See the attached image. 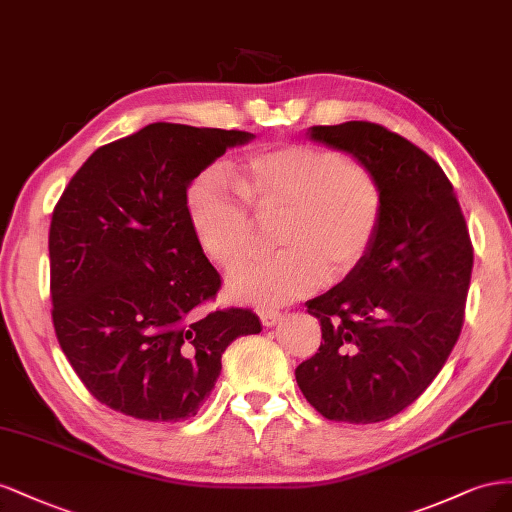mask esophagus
<instances>
[{"label":"esophagus","instance_id":"obj_1","mask_svg":"<svg viewBox=\"0 0 512 512\" xmlns=\"http://www.w3.org/2000/svg\"><path fill=\"white\" fill-rule=\"evenodd\" d=\"M259 317H261V324H264L266 328H272V326H276V324H279V321L283 319V315H281L279 311H274V309H266V311H261V313H259Z\"/></svg>","mask_w":512,"mask_h":512}]
</instances>
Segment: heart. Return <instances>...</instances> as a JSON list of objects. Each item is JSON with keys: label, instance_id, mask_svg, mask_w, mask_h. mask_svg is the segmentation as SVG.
Wrapping results in <instances>:
<instances>
[{"label": "heart", "instance_id": "obj_1", "mask_svg": "<svg viewBox=\"0 0 512 512\" xmlns=\"http://www.w3.org/2000/svg\"><path fill=\"white\" fill-rule=\"evenodd\" d=\"M238 190L206 171L188 191V221L212 261L236 268L251 257L255 221L276 227L281 255L253 261L227 276L233 300L279 306L343 279L367 257L384 214V186L358 158L319 145H276L236 165Z\"/></svg>", "mask_w": 512, "mask_h": 512}]
</instances>
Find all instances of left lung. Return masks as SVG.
Segmentation results:
<instances>
[{
	"label": "left lung",
	"instance_id": "8db88e82",
	"mask_svg": "<svg viewBox=\"0 0 512 512\" xmlns=\"http://www.w3.org/2000/svg\"><path fill=\"white\" fill-rule=\"evenodd\" d=\"M306 135L367 163L384 186L367 257L306 302L321 345L296 369L321 416L371 425L403 412L442 371L463 326L472 242L446 173L414 143L371 122L311 126Z\"/></svg>",
	"mask_w": 512,
	"mask_h": 512
}]
</instances>
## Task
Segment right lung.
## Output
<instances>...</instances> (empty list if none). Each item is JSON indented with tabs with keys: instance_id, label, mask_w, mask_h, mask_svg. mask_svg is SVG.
<instances>
[{
	"instance_id": "add662e5",
	"label": "right lung",
	"mask_w": 512,
	"mask_h": 512,
	"mask_svg": "<svg viewBox=\"0 0 512 512\" xmlns=\"http://www.w3.org/2000/svg\"><path fill=\"white\" fill-rule=\"evenodd\" d=\"M244 130L156 122L102 145L70 180L49 229L53 326L94 397L139 420L199 412L227 345L261 332L248 309L203 311L221 276L186 191Z\"/></svg>"
}]
</instances>
